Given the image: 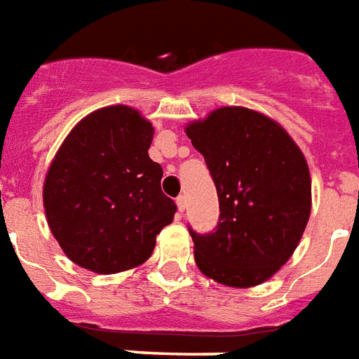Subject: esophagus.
Returning <instances> with one entry per match:
<instances>
[{
	"label": "esophagus",
	"mask_w": 359,
	"mask_h": 359,
	"mask_svg": "<svg viewBox=\"0 0 359 359\" xmlns=\"http://www.w3.org/2000/svg\"><path fill=\"white\" fill-rule=\"evenodd\" d=\"M177 209H179V216H180V212H184V209H186L184 196H179V198H177Z\"/></svg>",
	"instance_id": "esophagus-1"
}]
</instances>
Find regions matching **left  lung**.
Here are the masks:
<instances>
[{
    "mask_svg": "<svg viewBox=\"0 0 359 359\" xmlns=\"http://www.w3.org/2000/svg\"><path fill=\"white\" fill-rule=\"evenodd\" d=\"M215 180L220 218L191 231L205 277L229 288L269 280L299 245L311 216V173L290 133L267 114L220 107L184 128Z\"/></svg>",
    "mask_w": 359,
    "mask_h": 359,
    "instance_id": "1",
    "label": "left lung"
}]
</instances>
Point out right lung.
I'll return each instance as SVG.
<instances>
[{
    "label": "right lung",
    "instance_id": "add662e5",
    "mask_svg": "<svg viewBox=\"0 0 359 359\" xmlns=\"http://www.w3.org/2000/svg\"><path fill=\"white\" fill-rule=\"evenodd\" d=\"M154 128L137 109H97L69 131L50 161L43 205L54 239L73 264L100 275L150 258L177 205L150 160Z\"/></svg>",
    "mask_w": 359,
    "mask_h": 359
}]
</instances>
